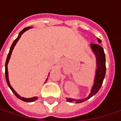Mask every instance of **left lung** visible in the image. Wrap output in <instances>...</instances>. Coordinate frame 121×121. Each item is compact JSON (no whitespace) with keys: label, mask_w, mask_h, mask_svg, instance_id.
Returning <instances> with one entry per match:
<instances>
[{"label":"left lung","mask_w":121,"mask_h":121,"mask_svg":"<svg viewBox=\"0 0 121 121\" xmlns=\"http://www.w3.org/2000/svg\"><path fill=\"white\" fill-rule=\"evenodd\" d=\"M98 42L100 43L101 40L98 39ZM91 47L96 56L97 70H96V74H95V81H94V86L92 87V90L91 91L90 94L84 100H73L71 98H67V102H72L74 101L75 102V103L83 102L87 100L90 99L91 97H92L94 95H95L99 91L101 86L102 85L105 75H106V58H105L104 49L101 46L97 44H91Z\"/></svg>","instance_id":"1"}]
</instances>
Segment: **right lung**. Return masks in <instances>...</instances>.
Returning a JSON list of instances; mask_svg holds the SVG:
<instances>
[{
	"label": "right lung",
	"instance_id": "1",
	"mask_svg": "<svg viewBox=\"0 0 121 121\" xmlns=\"http://www.w3.org/2000/svg\"><path fill=\"white\" fill-rule=\"evenodd\" d=\"M31 27H26V28H24L23 30L22 31H20V33H19V34L18 35V37L15 40V41L13 42V43L12 44L11 46V48H10V50H9V52L8 54V56H7V60H6V63H5V77H6V81H7V84H8V86L9 87H10V89L12 91H13V93L15 94V95H16L17 98H18L19 99H20V100H23V101H24V102H34V101H35L38 99V97H34V98H22L21 97L20 95H19L17 94L16 92H15V91L14 90L13 88H12V87L10 85V83H9V78H8V69H7V65H8V63H9V58L11 57V54L12 53V50H13L14 48V47H15V44H17V42H18V40H19V38H21V35L26 31L27 30H29V29H30Z\"/></svg>",
	"mask_w": 121,
	"mask_h": 121
}]
</instances>
